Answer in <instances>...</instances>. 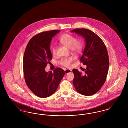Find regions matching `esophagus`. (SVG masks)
<instances>
[{
	"label": "esophagus",
	"instance_id": "obj_1",
	"mask_svg": "<svg viewBox=\"0 0 128 128\" xmlns=\"http://www.w3.org/2000/svg\"><path fill=\"white\" fill-rule=\"evenodd\" d=\"M64 70H65V74L70 73V72H72V70H67H67L66 69Z\"/></svg>",
	"mask_w": 128,
	"mask_h": 128
}]
</instances>
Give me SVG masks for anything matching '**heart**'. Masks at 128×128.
<instances>
[{
  "label": "heart",
  "instance_id": "1",
  "mask_svg": "<svg viewBox=\"0 0 128 128\" xmlns=\"http://www.w3.org/2000/svg\"><path fill=\"white\" fill-rule=\"evenodd\" d=\"M59 41L62 44L68 48H70L71 50L74 52H79L82 48V42L78 40H75L74 37L70 34H63L60 38ZM56 49L55 46L52 48L51 51L53 55L56 54ZM73 60V58L72 57L65 58L62 59L60 61V63L64 67H69Z\"/></svg>",
  "mask_w": 128,
  "mask_h": 128
}]
</instances>
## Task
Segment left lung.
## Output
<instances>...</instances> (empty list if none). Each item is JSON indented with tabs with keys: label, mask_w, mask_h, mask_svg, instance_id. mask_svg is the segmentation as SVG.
Instances as JSON below:
<instances>
[{
	"label": "left lung",
	"mask_w": 128,
	"mask_h": 128,
	"mask_svg": "<svg viewBox=\"0 0 128 128\" xmlns=\"http://www.w3.org/2000/svg\"><path fill=\"white\" fill-rule=\"evenodd\" d=\"M71 32L84 39L85 48L80 60L86 66L84 74L77 69L72 70L73 85L81 94L91 96L100 89L106 81L109 68L107 49L102 40L91 30L75 29Z\"/></svg>",
	"instance_id": "8db88e82"
}]
</instances>
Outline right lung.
I'll list each match as a JSON object with an SVG mask.
<instances>
[{
  "mask_svg": "<svg viewBox=\"0 0 128 128\" xmlns=\"http://www.w3.org/2000/svg\"><path fill=\"white\" fill-rule=\"evenodd\" d=\"M60 31L50 30L37 34L30 39L25 50V80L29 88L39 98H48L53 94L65 75L61 68H56L53 72L44 70L52 58L50 49L52 39Z\"/></svg>",
  "mask_w": 128,
  "mask_h": 128,
  "instance_id": "right-lung-1",
  "label": "right lung"
}]
</instances>
